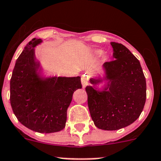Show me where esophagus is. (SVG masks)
Returning <instances> with one entry per match:
<instances>
[{"label": "esophagus", "instance_id": "obj_1", "mask_svg": "<svg viewBox=\"0 0 161 161\" xmlns=\"http://www.w3.org/2000/svg\"><path fill=\"white\" fill-rule=\"evenodd\" d=\"M89 83V76L87 74H84L82 76V87H85L88 85Z\"/></svg>", "mask_w": 161, "mask_h": 161}]
</instances>
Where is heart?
<instances>
[{"label": "heart", "mask_w": 161, "mask_h": 161, "mask_svg": "<svg viewBox=\"0 0 161 161\" xmlns=\"http://www.w3.org/2000/svg\"><path fill=\"white\" fill-rule=\"evenodd\" d=\"M99 53H100V54H101V53H101V52H99Z\"/></svg>", "instance_id": "heart-1"}]
</instances>
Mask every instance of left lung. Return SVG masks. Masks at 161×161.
I'll return each instance as SVG.
<instances>
[{
	"mask_svg": "<svg viewBox=\"0 0 161 161\" xmlns=\"http://www.w3.org/2000/svg\"><path fill=\"white\" fill-rule=\"evenodd\" d=\"M111 44L115 59L103 65L111 84L103 92L92 86L85 87L94 125L107 131L120 129L134 123L140 117L146 99V78L139 60L122 44ZM91 82L96 81L91 79Z\"/></svg>",
	"mask_w": 161,
	"mask_h": 161,
	"instance_id": "obj_1",
	"label": "left lung"
}]
</instances>
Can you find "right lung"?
I'll list each match as a JSON object with an SVG mask.
<instances>
[{"mask_svg": "<svg viewBox=\"0 0 161 161\" xmlns=\"http://www.w3.org/2000/svg\"><path fill=\"white\" fill-rule=\"evenodd\" d=\"M40 42L30 41L16 61L10 80V103L18 120L26 128L53 133L65 127L73 93L82 88V83L79 76L40 77L34 49Z\"/></svg>", "mask_w": 161, "mask_h": 161, "instance_id": "add662e5", "label": "right lung"}]
</instances>
